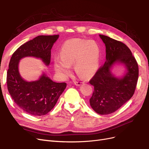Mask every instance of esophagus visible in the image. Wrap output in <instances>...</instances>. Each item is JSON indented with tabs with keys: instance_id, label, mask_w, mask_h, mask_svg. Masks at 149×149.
I'll return each mask as SVG.
<instances>
[{
	"instance_id": "34e87169",
	"label": "esophagus",
	"mask_w": 149,
	"mask_h": 149,
	"mask_svg": "<svg viewBox=\"0 0 149 149\" xmlns=\"http://www.w3.org/2000/svg\"><path fill=\"white\" fill-rule=\"evenodd\" d=\"M74 84L76 85V86H81L82 84H83V83H82L81 81H75Z\"/></svg>"
}]
</instances>
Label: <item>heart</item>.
Returning <instances> with one entry per match:
<instances>
[{"label":"heart","instance_id":"heart-1","mask_svg":"<svg viewBox=\"0 0 149 149\" xmlns=\"http://www.w3.org/2000/svg\"><path fill=\"white\" fill-rule=\"evenodd\" d=\"M60 57L54 59V66L61 77L66 78L70 73V66L74 64L76 73L81 78H88L98 70L100 49L93 40L72 39L61 46Z\"/></svg>","mask_w":149,"mask_h":149}]
</instances>
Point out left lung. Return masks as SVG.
<instances>
[{
	"label": "left lung",
	"mask_w": 149,
	"mask_h": 149,
	"mask_svg": "<svg viewBox=\"0 0 149 149\" xmlns=\"http://www.w3.org/2000/svg\"><path fill=\"white\" fill-rule=\"evenodd\" d=\"M105 45L106 61L97 71L89 83L94 87L89 100L91 107L100 115L115 112L129 100L134 93L139 68L130 49L121 42L99 35ZM121 64L125 69L121 77L112 73V68Z\"/></svg>",
	"instance_id": "1"
}]
</instances>
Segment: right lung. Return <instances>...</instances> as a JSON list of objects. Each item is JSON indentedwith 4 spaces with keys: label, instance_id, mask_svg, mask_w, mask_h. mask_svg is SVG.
I'll list each match as a JSON object with an SVG mask.
<instances>
[{
    "label": "right lung",
    "instance_id": "1",
    "mask_svg": "<svg viewBox=\"0 0 149 149\" xmlns=\"http://www.w3.org/2000/svg\"><path fill=\"white\" fill-rule=\"evenodd\" d=\"M58 38L59 35L38 36L20 46L10 59L7 75L8 91L15 103L31 115L48 113L63 93L66 84L55 83L45 72L36 81H26L19 72V61L32 57L49 66L51 49Z\"/></svg>",
    "mask_w": 149,
    "mask_h": 149
}]
</instances>
